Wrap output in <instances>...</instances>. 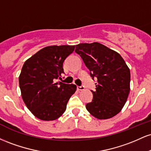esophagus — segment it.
Returning a JSON list of instances; mask_svg holds the SVG:
<instances>
[{
  "instance_id": "1",
  "label": "esophagus",
  "mask_w": 151,
  "mask_h": 151,
  "mask_svg": "<svg viewBox=\"0 0 151 151\" xmlns=\"http://www.w3.org/2000/svg\"><path fill=\"white\" fill-rule=\"evenodd\" d=\"M77 89L78 91H82V90L84 89V86H77Z\"/></svg>"
}]
</instances>
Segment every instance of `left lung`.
Here are the masks:
<instances>
[{
  "instance_id": "obj_1",
  "label": "left lung",
  "mask_w": 151,
  "mask_h": 151,
  "mask_svg": "<svg viewBox=\"0 0 151 151\" xmlns=\"http://www.w3.org/2000/svg\"><path fill=\"white\" fill-rule=\"evenodd\" d=\"M75 52L82 59L96 78V90L91 91L93 99L86 108L98 119H108L121 111L130 91L131 73L122 57L114 50L99 42L81 43Z\"/></svg>"
}]
</instances>
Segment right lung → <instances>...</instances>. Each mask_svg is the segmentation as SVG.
Masks as SVG:
<instances>
[{
	"label": "right lung",
	"instance_id": "1",
	"mask_svg": "<svg viewBox=\"0 0 151 151\" xmlns=\"http://www.w3.org/2000/svg\"><path fill=\"white\" fill-rule=\"evenodd\" d=\"M75 45H53L42 48L24 63L19 76L21 96L26 106L42 121L60 118L67 102L77 89L74 84L61 81L65 59L74 52Z\"/></svg>",
	"mask_w": 151,
	"mask_h": 151
}]
</instances>
